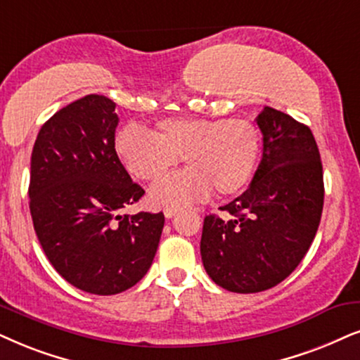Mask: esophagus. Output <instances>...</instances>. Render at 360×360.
<instances>
[{
  "instance_id": "esophagus-1",
  "label": "esophagus",
  "mask_w": 360,
  "mask_h": 360,
  "mask_svg": "<svg viewBox=\"0 0 360 360\" xmlns=\"http://www.w3.org/2000/svg\"><path fill=\"white\" fill-rule=\"evenodd\" d=\"M177 214V209H174V207H166L165 209V216L167 217V219H171V217H174Z\"/></svg>"
}]
</instances>
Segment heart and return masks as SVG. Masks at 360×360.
Returning <instances> with one entry per match:
<instances>
[{"mask_svg":"<svg viewBox=\"0 0 360 360\" xmlns=\"http://www.w3.org/2000/svg\"><path fill=\"white\" fill-rule=\"evenodd\" d=\"M117 158L141 181L162 179L184 158L189 167L154 186L153 204L184 207L204 201L214 191L231 198L248 188L256 174L261 133L245 120L172 117L154 126L153 134L126 126L115 141Z\"/></svg>","mask_w":360,"mask_h":360,"instance_id":"heart-1","label":"heart"}]
</instances>
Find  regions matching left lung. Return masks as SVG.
<instances>
[{
  "mask_svg": "<svg viewBox=\"0 0 360 360\" xmlns=\"http://www.w3.org/2000/svg\"><path fill=\"white\" fill-rule=\"evenodd\" d=\"M256 122L262 159L252 183L219 207L229 217H204L201 257L222 289L252 294L271 289L306 256L324 206L322 162L312 131L266 106Z\"/></svg>",
  "mask_w": 360,
  "mask_h": 360,
  "instance_id": "obj_1",
  "label": "left lung"
}]
</instances>
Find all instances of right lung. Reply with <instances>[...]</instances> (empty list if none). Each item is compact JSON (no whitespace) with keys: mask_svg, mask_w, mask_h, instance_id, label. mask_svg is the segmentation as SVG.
<instances>
[{"mask_svg":"<svg viewBox=\"0 0 360 360\" xmlns=\"http://www.w3.org/2000/svg\"><path fill=\"white\" fill-rule=\"evenodd\" d=\"M116 104L88 94L41 126L31 154L30 211L58 274L84 292L120 294L146 276L165 214L120 216L144 189L115 149Z\"/></svg>","mask_w":360,"mask_h":360,"instance_id":"1","label":"right lung"}]
</instances>
